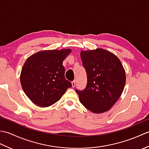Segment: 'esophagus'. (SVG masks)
Returning <instances> with one entry per match:
<instances>
[{
  "label": "esophagus",
  "instance_id": "1",
  "mask_svg": "<svg viewBox=\"0 0 149 149\" xmlns=\"http://www.w3.org/2000/svg\"><path fill=\"white\" fill-rule=\"evenodd\" d=\"M72 86L73 88H74L75 86V81L72 82Z\"/></svg>",
  "mask_w": 149,
  "mask_h": 149
}]
</instances>
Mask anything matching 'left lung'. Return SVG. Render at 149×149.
Returning <instances> with one entry per match:
<instances>
[{
  "instance_id": "1",
  "label": "left lung",
  "mask_w": 149,
  "mask_h": 149,
  "mask_svg": "<svg viewBox=\"0 0 149 149\" xmlns=\"http://www.w3.org/2000/svg\"><path fill=\"white\" fill-rule=\"evenodd\" d=\"M87 75L83 90H76L81 103L94 113L106 112L120 98L125 84V72L118 57L105 49L81 51Z\"/></svg>"
}]
</instances>
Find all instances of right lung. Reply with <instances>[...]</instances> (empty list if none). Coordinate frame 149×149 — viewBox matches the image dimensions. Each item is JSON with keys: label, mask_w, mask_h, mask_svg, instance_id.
Masks as SVG:
<instances>
[{"label": "right lung", "mask_w": 149, "mask_h": 149, "mask_svg": "<svg viewBox=\"0 0 149 149\" xmlns=\"http://www.w3.org/2000/svg\"><path fill=\"white\" fill-rule=\"evenodd\" d=\"M70 49L43 50L31 56L22 67L20 83L25 93L40 107H48L61 99L72 83L65 77L63 61Z\"/></svg>", "instance_id": "add662e5"}]
</instances>
